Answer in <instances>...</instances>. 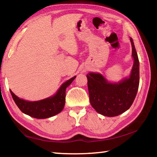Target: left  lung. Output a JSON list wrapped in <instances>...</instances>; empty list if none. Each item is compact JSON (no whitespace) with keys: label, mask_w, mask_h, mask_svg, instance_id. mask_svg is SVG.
<instances>
[{"label":"left lung","mask_w":157,"mask_h":157,"mask_svg":"<svg viewBox=\"0 0 157 157\" xmlns=\"http://www.w3.org/2000/svg\"><path fill=\"white\" fill-rule=\"evenodd\" d=\"M134 65L130 77L118 84H111L99 73L86 75L91 105L103 116L113 117L129 109L136 98L139 86V61L132 38Z\"/></svg>","instance_id":"obj_1"}]
</instances>
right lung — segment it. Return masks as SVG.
<instances>
[{"label":"right lung","mask_w":157,"mask_h":157,"mask_svg":"<svg viewBox=\"0 0 157 157\" xmlns=\"http://www.w3.org/2000/svg\"><path fill=\"white\" fill-rule=\"evenodd\" d=\"M75 78L76 76L73 77L64 82L54 96L42 100L29 102L20 99L11 90L10 93L16 105L23 113L35 118H50L60 113L63 110L65 105L66 89Z\"/></svg>","instance_id":"1"}]
</instances>
